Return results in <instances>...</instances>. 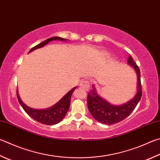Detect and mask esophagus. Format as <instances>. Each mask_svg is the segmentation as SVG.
Instances as JSON below:
<instances>
[{
    "mask_svg": "<svg viewBox=\"0 0 160 160\" xmlns=\"http://www.w3.org/2000/svg\"><path fill=\"white\" fill-rule=\"evenodd\" d=\"M80 87L84 88L85 90H88L89 89V87H90V83L89 81L86 80H82V82L80 83Z\"/></svg>",
    "mask_w": 160,
    "mask_h": 160,
    "instance_id": "34e87169",
    "label": "esophagus"
}]
</instances>
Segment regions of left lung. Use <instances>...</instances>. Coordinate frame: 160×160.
<instances>
[{
  "label": "left lung",
  "mask_w": 160,
  "mask_h": 160,
  "mask_svg": "<svg viewBox=\"0 0 160 160\" xmlns=\"http://www.w3.org/2000/svg\"><path fill=\"white\" fill-rule=\"evenodd\" d=\"M127 63L135 69L137 74V92L132 99L122 105L114 106L99 97L96 91L94 86H93V89L88 93V109L92 117L101 123L109 125V124L120 122L128 117L141 100L142 88L140 70L131 55L129 57Z\"/></svg>",
  "instance_id": "1"
}]
</instances>
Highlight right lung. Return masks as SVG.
<instances>
[{
	"label": "right lung",
	"instance_id": "obj_1",
	"mask_svg": "<svg viewBox=\"0 0 160 160\" xmlns=\"http://www.w3.org/2000/svg\"><path fill=\"white\" fill-rule=\"evenodd\" d=\"M57 40H62V41H65V40H66V39L62 38L60 37L50 38L47 39L45 40V41L40 42V44L36 45L33 48H31L28 53H30L31 52L36 50V49L42 48L43 46L47 45L49 42ZM76 88L77 87H75L74 88H72L71 90H70V91H69L62 99L59 101H58V102L56 104H54L53 106L42 110L33 109L27 106V105H25V104L22 102L21 98H20L17 90V97L20 105L22 106L23 109L25 110V112H27L31 118L42 124H47V125H53V124L59 123V122L62 121L63 119L64 118L69 108H70L72 94L73 93L74 90L76 89Z\"/></svg>",
	"mask_w": 160,
	"mask_h": 160
}]
</instances>
